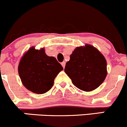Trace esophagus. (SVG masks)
I'll return each instance as SVG.
<instances>
[{"label":"esophagus","instance_id":"34e87169","mask_svg":"<svg viewBox=\"0 0 127 127\" xmlns=\"http://www.w3.org/2000/svg\"><path fill=\"white\" fill-rule=\"evenodd\" d=\"M65 64H66V62H65V61H64L63 62H62V63H61V65H62V66H63V68H65Z\"/></svg>","mask_w":127,"mask_h":127}]
</instances>
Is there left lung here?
Listing matches in <instances>:
<instances>
[{
  "instance_id": "obj_1",
  "label": "left lung",
  "mask_w": 127,
  "mask_h": 127,
  "mask_svg": "<svg viewBox=\"0 0 127 127\" xmlns=\"http://www.w3.org/2000/svg\"><path fill=\"white\" fill-rule=\"evenodd\" d=\"M64 71L76 88L88 92L98 88L104 81L107 62L97 49L86 44L74 50Z\"/></svg>"
}]
</instances>
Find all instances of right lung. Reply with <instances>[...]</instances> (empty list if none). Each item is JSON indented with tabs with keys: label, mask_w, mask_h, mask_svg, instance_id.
Masks as SVG:
<instances>
[{
	"label": "right lung",
	"mask_w": 127,
	"mask_h": 127,
	"mask_svg": "<svg viewBox=\"0 0 127 127\" xmlns=\"http://www.w3.org/2000/svg\"><path fill=\"white\" fill-rule=\"evenodd\" d=\"M63 70L55 57H49L44 49L31 47L23 56L18 73L26 88L36 94H44L51 89L59 73Z\"/></svg>",
	"instance_id": "1"
}]
</instances>
